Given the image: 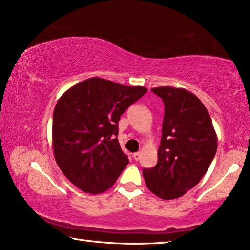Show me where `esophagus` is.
Listing matches in <instances>:
<instances>
[{
  "mask_svg": "<svg viewBox=\"0 0 250 250\" xmlns=\"http://www.w3.org/2000/svg\"><path fill=\"white\" fill-rule=\"evenodd\" d=\"M133 159L135 160V161H139L140 160V156H141V153L140 152H135V153H133Z\"/></svg>",
  "mask_w": 250,
  "mask_h": 250,
  "instance_id": "34e87169",
  "label": "esophagus"
}]
</instances>
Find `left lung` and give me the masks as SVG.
I'll return each mask as SVG.
<instances>
[{
	"label": "left lung",
	"instance_id": "8db88e82",
	"mask_svg": "<svg viewBox=\"0 0 250 250\" xmlns=\"http://www.w3.org/2000/svg\"><path fill=\"white\" fill-rule=\"evenodd\" d=\"M164 103L158 163L145 168L150 191L174 200L194 188L208 170L217 150V135L209 113L191 91L170 86L152 88Z\"/></svg>",
	"mask_w": 250,
	"mask_h": 250
}]
</instances>
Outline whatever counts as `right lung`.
Returning <instances> with one entry per match:
<instances>
[{
    "label": "right lung",
    "mask_w": 250,
    "mask_h": 250,
    "mask_svg": "<svg viewBox=\"0 0 250 250\" xmlns=\"http://www.w3.org/2000/svg\"><path fill=\"white\" fill-rule=\"evenodd\" d=\"M147 91L92 77L69 88L53 115L57 166L84 193L99 194L116 183L129 159L118 141V122Z\"/></svg>",
    "instance_id": "1"
}]
</instances>
